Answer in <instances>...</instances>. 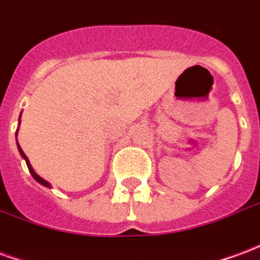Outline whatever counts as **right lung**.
Wrapping results in <instances>:
<instances>
[{
    "instance_id": "add662e5",
    "label": "right lung",
    "mask_w": 260,
    "mask_h": 260,
    "mask_svg": "<svg viewBox=\"0 0 260 260\" xmlns=\"http://www.w3.org/2000/svg\"><path fill=\"white\" fill-rule=\"evenodd\" d=\"M19 119H20V117H19ZM19 122H20V121H19ZM16 136H18V131H16ZM16 143H18V139H16ZM18 150H19L20 156L25 158L26 164H27V169H29V171H30L31 177H33V178H35V180H36L37 182H39V184H42V185L47 186V188H51V185H50V182H47V181H46V180H43L40 175H37L36 173H35V170H33V167H31V166H30V161H29V158L26 157V154H25V153H23V150H22V147L19 146V143H18Z\"/></svg>"
}]
</instances>
